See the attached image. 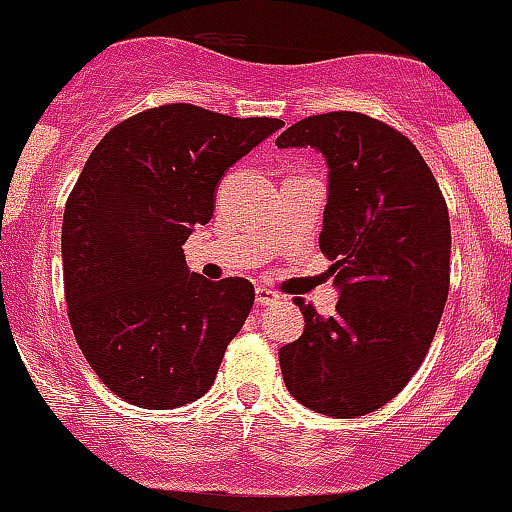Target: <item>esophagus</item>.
<instances>
[{
  "mask_svg": "<svg viewBox=\"0 0 512 512\" xmlns=\"http://www.w3.org/2000/svg\"><path fill=\"white\" fill-rule=\"evenodd\" d=\"M256 303L258 306H273V303H278V293L271 291V288H266V286H258L256 288Z\"/></svg>",
  "mask_w": 512,
  "mask_h": 512,
  "instance_id": "34e87169",
  "label": "esophagus"
}]
</instances>
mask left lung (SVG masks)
<instances>
[{
  "label": "left lung",
  "mask_w": 512,
  "mask_h": 512,
  "mask_svg": "<svg viewBox=\"0 0 512 512\" xmlns=\"http://www.w3.org/2000/svg\"><path fill=\"white\" fill-rule=\"evenodd\" d=\"M328 164L318 246L341 298L311 303L301 338L278 348L283 383L301 406L353 418L386 406L426 358L450 283L448 206L421 151L358 111L301 119L276 139Z\"/></svg>",
  "instance_id": "left-lung-1"
}]
</instances>
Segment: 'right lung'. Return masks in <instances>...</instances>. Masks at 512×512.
Listing matches in <instances>:
<instances>
[{
    "mask_svg": "<svg viewBox=\"0 0 512 512\" xmlns=\"http://www.w3.org/2000/svg\"><path fill=\"white\" fill-rule=\"evenodd\" d=\"M281 126L166 104L116 124L86 159L64 206V293L84 358L124 401L164 411L214 383L254 286L191 273L181 246L211 221L229 166Z\"/></svg>",
    "mask_w": 512,
    "mask_h": 512,
    "instance_id": "obj_1",
    "label": "right lung"
}]
</instances>
